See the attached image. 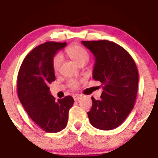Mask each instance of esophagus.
<instances>
[{"label": "esophagus", "instance_id": "esophagus-1", "mask_svg": "<svg viewBox=\"0 0 158 158\" xmlns=\"http://www.w3.org/2000/svg\"><path fill=\"white\" fill-rule=\"evenodd\" d=\"M81 96L78 95V94H75V95H73V99L74 100H78L79 99H80Z\"/></svg>", "mask_w": 158, "mask_h": 158}]
</instances>
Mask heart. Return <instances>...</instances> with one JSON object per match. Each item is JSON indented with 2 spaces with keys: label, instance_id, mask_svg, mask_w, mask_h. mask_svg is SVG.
I'll use <instances>...</instances> for the list:
<instances>
[{
  "label": "heart",
  "instance_id": "obj_1",
  "mask_svg": "<svg viewBox=\"0 0 158 158\" xmlns=\"http://www.w3.org/2000/svg\"><path fill=\"white\" fill-rule=\"evenodd\" d=\"M66 52L69 57L79 66L84 65L85 63L88 62L90 59V56L88 50L84 47L79 44H73L70 46V48L67 49ZM61 61H62L61 56L59 54L55 55L52 57V68L55 73L59 72ZM68 85L71 88H77L79 86V81L77 79H70L68 81Z\"/></svg>",
  "mask_w": 158,
  "mask_h": 158
}]
</instances>
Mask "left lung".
I'll return each instance as SVG.
<instances>
[{"instance_id":"1","label":"left lung","mask_w":158,"mask_h":158,"mask_svg":"<svg viewBox=\"0 0 158 158\" xmlns=\"http://www.w3.org/2000/svg\"><path fill=\"white\" fill-rule=\"evenodd\" d=\"M95 56L93 78L102 83L99 100L92 99L90 124L101 130L120 126L133 109L138 88V70L131 55L107 40L81 41Z\"/></svg>"}]
</instances>
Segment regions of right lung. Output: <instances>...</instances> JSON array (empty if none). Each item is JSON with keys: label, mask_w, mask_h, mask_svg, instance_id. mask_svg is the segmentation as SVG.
<instances>
[{"label": "right lung", "mask_w": 158, "mask_h": 158, "mask_svg": "<svg viewBox=\"0 0 158 158\" xmlns=\"http://www.w3.org/2000/svg\"><path fill=\"white\" fill-rule=\"evenodd\" d=\"M67 43L48 41L29 52L18 74V95L30 117L43 131L56 133L66 127L69 110L74 99L70 96L56 100L49 85L56 80L52 59Z\"/></svg>", "instance_id": "obj_1"}]
</instances>
